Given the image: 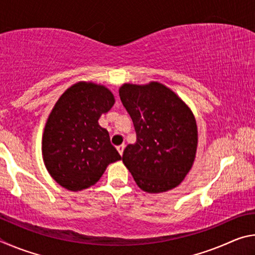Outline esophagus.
Returning a JSON list of instances; mask_svg holds the SVG:
<instances>
[{"label":"esophagus","mask_w":255,"mask_h":255,"mask_svg":"<svg viewBox=\"0 0 255 255\" xmlns=\"http://www.w3.org/2000/svg\"><path fill=\"white\" fill-rule=\"evenodd\" d=\"M124 149H125V145H124V144H123V145H119V146H117V150H118L120 155H123V153H124Z\"/></svg>","instance_id":"obj_1"}]
</instances>
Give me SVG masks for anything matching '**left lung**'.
I'll return each instance as SVG.
<instances>
[{
    "label": "left lung",
    "instance_id": "1",
    "mask_svg": "<svg viewBox=\"0 0 255 255\" xmlns=\"http://www.w3.org/2000/svg\"><path fill=\"white\" fill-rule=\"evenodd\" d=\"M137 140L124 150L123 162L143 191L159 193L182 182L195 162L198 129L192 111L159 82L125 83L119 89Z\"/></svg>",
    "mask_w": 255,
    "mask_h": 255
}]
</instances>
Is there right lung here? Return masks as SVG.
<instances>
[{"mask_svg":"<svg viewBox=\"0 0 255 255\" xmlns=\"http://www.w3.org/2000/svg\"><path fill=\"white\" fill-rule=\"evenodd\" d=\"M114 105L107 86L85 81L70 86L55 103L42 133L41 152L47 171L63 188L81 191L92 187L109 164L122 159L109 132L98 123Z\"/></svg>","mask_w":255,"mask_h":255,"instance_id":"right-lung-1","label":"right lung"}]
</instances>
